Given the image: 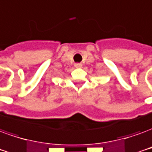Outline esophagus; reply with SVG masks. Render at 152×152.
I'll return each mask as SVG.
<instances>
[{
	"mask_svg": "<svg viewBox=\"0 0 152 152\" xmlns=\"http://www.w3.org/2000/svg\"><path fill=\"white\" fill-rule=\"evenodd\" d=\"M74 66L76 68H81L82 67V64H79V63H76L74 64Z\"/></svg>",
	"mask_w": 152,
	"mask_h": 152,
	"instance_id": "esophagus-1",
	"label": "esophagus"
}]
</instances>
